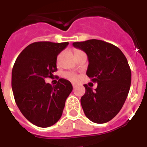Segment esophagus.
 <instances>
[{"mask_svg": "<svg viewBox=\"0 0 147 147\" xmlns=\"http://www.w3.org/2000/svg\"><path fill=\"white\" fill-rule=\"evenodd\" d=\"M71 84H72V86H73V87H75V86H76V83H71Z\"/></svg>", "mask_w": 147, "mask_h": 147, "instance_id": "esophagus-1", "label": "esophagus"}]
</instances>
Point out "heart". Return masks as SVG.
Returning a JSON list of instances; mask_svg holds the SVG:
<instances>
[{"label": "heart", "mask_w": 147, "mask_h": 147, "mask_svg": "<svg viewBox=\"0 0 147 147\" xmlns=\"http://www.w3.org/2000/svg\"><path fill=\"white\" fill-rule=\"evenodd\" d=\"M82 53L81 50H79V49H76L75 51H74V53L75 55L78 54V53ZM60 55L58 56L57 57V61H59V59H60ZM64 77L65 79H67L68 80H71V81H76L78 80V76H77L76 73H75L73 71H67V72H65L64 74Z\"/></svg>", "instance_id": "b5f03b06"}]
</instances>
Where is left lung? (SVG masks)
Here are the masks:
<instances>
[{
    "instance_id": "left-lung-1",
    "label": "left lung",
    "mask_w": 147,
    "mask_h": 147,
    "mask_svg": "<svg viewBox=\"0 0 147 147\" xmlns=\"http://www.w3.org/2000/svg\"><path fill=\"white\" fill-rule=\"evenodd\" d=\"M73 45L86 53V75L98 83L94 90L83 85L86 92L80 100L83 112L92 122L106 123L120 112L129 92L131 72L126 57L116 45L102 40L74 42Z\"/></svg>"
}]
</instances>
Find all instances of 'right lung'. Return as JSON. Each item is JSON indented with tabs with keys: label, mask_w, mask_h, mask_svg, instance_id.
Wrapping results in <instances>:
<instances>
[{
	"label": "right lung",
	"mask_w": 147,
	"mask_h": 147,
	"mask_svg": "<svg viewBox=\"0 0 147 147\" xmlns=\"http://www.w3.org/2000/svg\"><path fill=\"white\" fill-rule=\"evenodd\" d=\"M67 45L68 42H34L21 52L12 67L16 103L24 117L38 127H47L60 120L72 90L71 83L64 79H59L55 86L45 82L57 71V55Z\"/></svg>",
	"instance_id": "1"
}]
</instances>
